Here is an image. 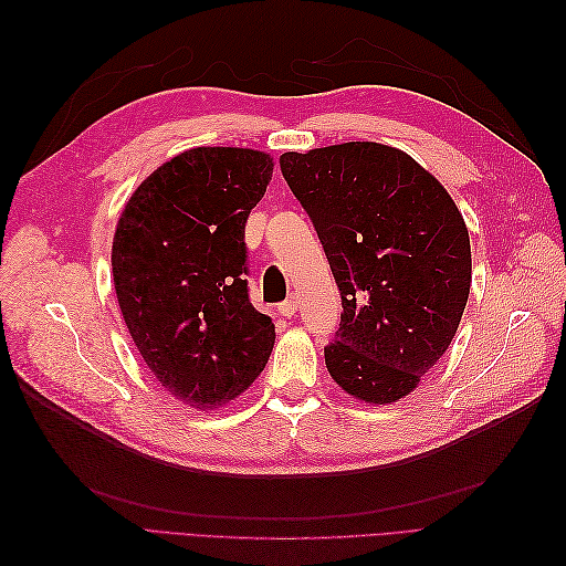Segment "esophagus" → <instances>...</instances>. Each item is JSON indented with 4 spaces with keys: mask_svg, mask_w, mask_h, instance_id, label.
Instances as JSON below:
<instances>
[{
    "mask_svg": "<svg viewBox=\"0 0 566 566\" xmlns=\"http://www.w3.org/2000/svg\"><path fill=\"white\" fill-rule=\"evenodd\" d=\"M279 314H281V316H285V318H293V316L297 314V302H295V297H290V300L281 302V306H279Z\"/></svg>",
    "mask_w": 566,
    "mask_h": 566,
    "instance_id": "34e87169",
    "label": "esophagus"
}]
</instances>
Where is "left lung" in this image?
I'll return each mask as SVG.
<instances>
[{"label":"left lung","mask_w":566,"mask_h":566,"mask_svg":"<svg viewBox=\"0 0 566 566\" xmlns=\"http://www.w3.org/2000/svg\"><path fill=\"white\" fill-rule=\"evenodd\" d=\"M342 297L325 366L352 397L391 403L449 349L472 283L468 227L403 150L349 142L283 153Z\"/></svg>","instance_id":"1"}]
</instances>
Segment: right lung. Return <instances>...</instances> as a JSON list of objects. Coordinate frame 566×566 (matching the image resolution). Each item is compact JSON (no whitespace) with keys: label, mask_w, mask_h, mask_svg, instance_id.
I'll list each match as a JSON object with an SVG mask.
<instances>
[{"label":"right lung","mask_w":566,"mask_h":566,"mask_svg":"<svg viewBox=\"0 0 566 566\" xmlns=\"http://www.w3.org/2000/svg\"><path fill=\"white\" fill-rule=\"evenodd\" d=\"M273 163L250 148H191L136 188L117 221L113 281L136 349L184 403L245 391L276 331L248 297L245 224Z\"/></svg>","instance_id":"right-lung-1"}]
</instances>
